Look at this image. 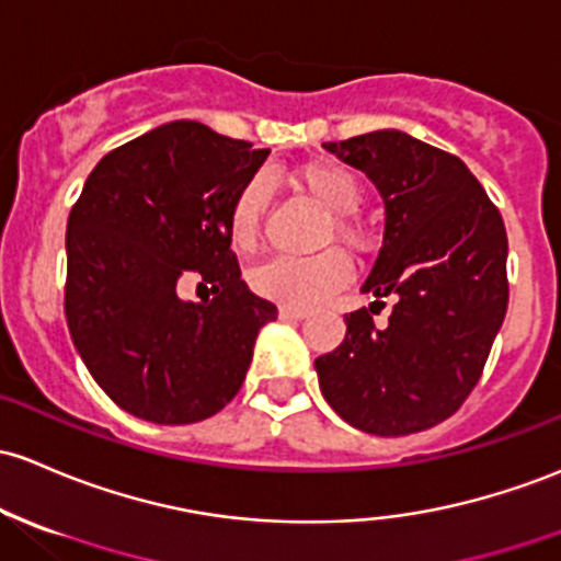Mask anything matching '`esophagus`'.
<instances>
[{
    "label": "esophagus",
    "mask_w": 561,
    "mask_h": 561,
    "mask_svg": "<svg viewBox=\"0 0 561 561\" xmlns=\"http://www.w3.org/2000/svg\"><path fill=\"white\" fill-rule=\"evenodd\" d=\"M278 316L283 321H305L307 318V310H299V307H288V305H280Z\"/></svg>",
    "instance_id": "obj_1"
}]
</instances>
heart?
<instances>
[{
  "instance_id": "heart-1",
  "label": "heart",
  "mask_w": 561,
  "mask_h": 561,
  "mask_svg": "<svg viewBox=\"0 0 561 561\" xmlns=\"http://www.w3.org/2000/svg\"><path fill=\"white\" fill-rule=\"evenodd\" d=\"M291 182L334 216L331 232L342 243L355 245V249L366 243L364 230L351 219L364 203V186L355 173L334 162H307L291 173ZM264 208H267V182L262 176L249 179L238 190L227 214L234 249H251L256 243ZM351 262L340 251H327L318 256H273L251 273V288L259 297L273 299V302L310 310L340 291L351 280Z\"/></svg>"
}]
</instances>
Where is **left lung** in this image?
Segmentation results:
<instances>
[{"label":"left lung","instance_id":"1","mask_svg":"<svg viewBox=\"0 0 561 561\" xmlns=\"http://www.w3.org/2000/svg\"><path fill=\"white\" fill-rule=\"evenodd\" d=\"M323 149L377 186L385 238L360 286L377 302L345 316V342L316 358L318 382L345 423L375 436H409L462 407L503 327V216L466 162L401 130ZM382 296H396L397 305L389 323L375 328L370 312Z\"/></svg>","mask_w":561,"mask_h":561}]
</instances>
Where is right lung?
Wrapping results in <instances>:
<instances>
[{"mask_svg":"<svg viewBox=\"0 0 561 561\" xmlns=\"http://www.w3.org/2000/svg\"><path fill=\"white\" fill-rule=\"evenodd\" d=\"M270 149L176 119L112 149L66 225V323L119 409L158 425L201 423L234 399L259 329L278 307L240 280L227 214ZM211 283L214 300L178 297Z\"/></svg>","mask_w":561,"mask_h":561,"instance_id":"1","label":"right lung"}]
</instances>
